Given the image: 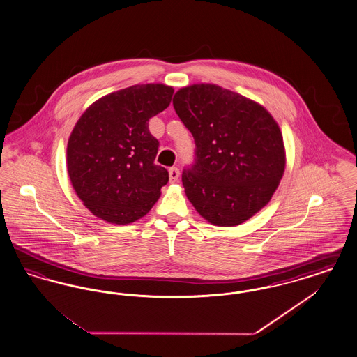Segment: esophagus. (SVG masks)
<instances>
[{"instance_id":"obj_1","label":"esophagus","mask_w":357,"mask_h":357,"mask_svg":"<svg viewBox=\"0 0 357 357\" xmlns=\"http://www.w3.org/2000/svg\"><path fill=\"white\" fill-rule=\"evenodd\" d=\"M169 176H170L171 183L176 182L178 178H179V169L178 167H171L170 170H169Z\"/></svg>"}]
</instances>
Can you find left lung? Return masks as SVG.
<instances>
[{
    "label": "left lung",
    "mask_w": 357,
    "mask_h": 357,
    "mask_svg": "<svg viewBox=\"0 0 357 357\" xmlns=\"http://www.w3.org/2000/svg\"><path fill=\"white\" fill-rule=\"evenodd\" d=\"M172 104L195 142L194 165L182 174L188 201L217 226L252 218L285 171L277 121L261 104L215 84L181 88Z\"/></svg>",
    "instance_id": "8db88e82"
}]
</instances>
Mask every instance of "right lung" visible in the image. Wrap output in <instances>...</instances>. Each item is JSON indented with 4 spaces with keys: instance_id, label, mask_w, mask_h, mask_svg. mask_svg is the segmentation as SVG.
I'll return each instance as SVG.
<instances>
[{
    "instance_id": "add662e5",
    "label": "right lung",
    "mask_w": 357,
    "mask_h": 357,
    "mask_svg": "<svg viewBox=\"0 0 357 357\" xmlns=\"http://www.w3.org/2000/svg\"><path fill=\"white\" fill-rule=\"evenodd\" d=\"M174 89L137 84L91 104L75 124L67 146L69 179L98 218L127 225L144 217L169 182L155 165L159 142L149 120L170 105Z\"/></svg>"
}]
</instances>
